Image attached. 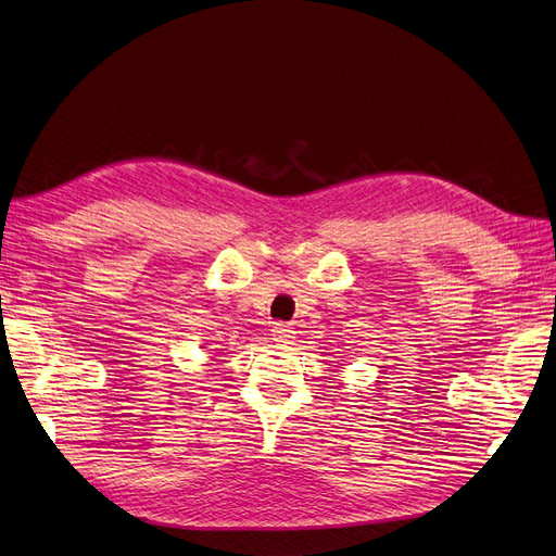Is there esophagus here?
I'll use <instances>...</instances> for the list:
<instances>
[{
    "mask_svg": "<svg viewBox=\"0 0 556 556\" xmlns=\"http://www.w3.org/2000/svg\"><path fill=\"white\" fill-rule=\"evenodd\" d=\"M271 336H274L276 342L287 344L290 340H294V330H292V326H287V324H276L274 330H271Z\"/></svg>",
    "mask_w": 556,
    "mask_h": 556,
    "instance_id": "esophagus-1",
    "label": "esophagus"
}]
</instances>
